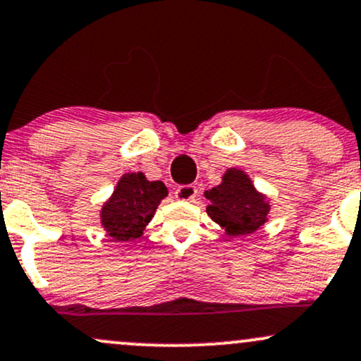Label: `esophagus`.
Wrapping results in <instances>:
<instances>
[{
  "label": "esophagus",
  "mask_w": 361,
  "mask_h": 361,
  "mask_svg": "<svg viewBox=\"0 0 361 361\" xmlns=\"http://www.w3.org/2000/svg\"><path fill=\"white\" fill-rule=\"evenodd\" d=\"M175 197L178 198V200L192 202V200H195V197H197V186H193V185L178 186L176 192H175Z\"/></svg>",
  "instance_id": "obj_1"
}]
</instances>
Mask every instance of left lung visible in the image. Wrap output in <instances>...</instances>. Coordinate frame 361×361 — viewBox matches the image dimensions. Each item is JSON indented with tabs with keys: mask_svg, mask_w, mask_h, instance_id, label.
Returning <instances> with one entry per match:
<instances>
[{
	"mask_svg": "<svg viewBox=\"0 0 361 361\" xmlns=\"http://www.w3.org/2000/svg\"><path fill=\"white\" fill-rule=\"evenodd\" d=\"M207 214L227 235H251L268 222L270 198L252 185L250 175L241 168H229L222 181L205 190Z\"/></svg>",
	"mask_w": 361,
	"mask_h": 361,
	"instance_id": "1",
	"label": "left lung"
}]
</instances>
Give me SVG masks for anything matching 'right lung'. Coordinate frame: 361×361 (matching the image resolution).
Instances as JSON below:
<instances>
[{"instance_id":"right-lung-1","label":"right lung","mask_w":361,"mask_h":361,"mask_svg":"<svg viewBox=\"0 0 361 361\" xmlns=\"http://www.w3.org/2000/svg\"><path fill=\"white\" fill-rule=\"evenodd\" d=\"M168 197L163 181L147 180L144 173H126L114 193L103 202L100 224L114 241H132L144 234L161 200Z\"/></svg>"}]
</instances>
